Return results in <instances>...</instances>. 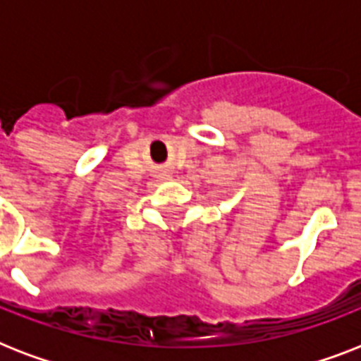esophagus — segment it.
Here are the masks:
<instances>
[{"label": "esophagus", "instance_id": "esophagus-1", "mask_svg": "<svg viewBox=\"0 0 361 361\" xmlns=\"http://www.w3.org/2000/svg\"><path fill=\"white\" fill-rule=\"evenodd\" d=\"M159 178H161V180H169L170 172H159Z\"/></svg>", "mask_w": 361, "mask_h": 361}]
</instances>
